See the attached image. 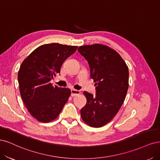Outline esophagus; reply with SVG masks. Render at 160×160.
<instances>
[{
  "instance_id": "1",
  "label": "esophagus",
  "mask_w": 160,
  "mask_h": 160,
  "mask_svg": "<svg viewBox=\"0 0 160 160\" xmlns=\"http://www.w3.org/2000/svg\"><path fill=\"white\" fill-rule=\"evenodd\" d=\"M80 94V91L78 90H75V89H72L71 90V96L74 97L76 96H78Z\"/></svg>"
}]
</instances>
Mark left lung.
<instances>
[{
    "mask_svg": "<svg viewBox=\"0 0 160 160\" xmlns=\"http://www.w3.org/2000/svg\"><path fill=\"white\" fill-rule=\"evenodd\" d=\"M78 50L88 62L90 77L97 86L95 96L83 92L87 102L80 115L87 125L100 128L114 118L124 102L129 86L128 67L115 50L104 44L81 46Z\"/></svg>",
    "mask_w": 160,
    "mask_h": 160,
    "instance_id": "left-lung-1",
    "label": "left lung"
}]
</instances>
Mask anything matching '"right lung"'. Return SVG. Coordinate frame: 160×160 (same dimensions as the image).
<instances>
[{
  "instance_id": "1",
  "label": "right lung",
  "mask_w": 160,
  "mask_h": 160,
  "mask_svg": "<svg viewBox=\"0 0 160 160\" xmlns=\"http://www.w3.org/2000/svg\"><path fill=\"white\" fill-rule=\"evenodd\" d=\"M77 48L58 43L41 45L20 65L18 73L20 96L30 115L38 122L56 120L68 100L70 89L54 87L50 82L60 73L64 62Z\"/></svg>"
}]
</instances>
